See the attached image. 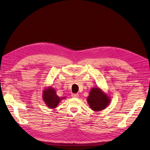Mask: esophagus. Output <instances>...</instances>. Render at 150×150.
Listing matches in <instances>:
<instances>
[{"label":"esophagus","mask_w":150,"mask_h":150,"mask_svg":"<svg viewBox=\"0 0 150 150\" xmlns=\"http://www.w3.org/2000/svg\"><path fill=\"white\" fill-rule=\"evenodd\" d=\"M72 96L73 98H79L78 94H72Z\"/></svg>","instance_id":"34e87169"}]
</instances>
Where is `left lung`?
<instances>
[{
	"instance_id": "1",
	"label": "left lung",
	"mask_w": 150,
	"mask_h": 150,
	"mask_svg": "<svg viewBox=\"0 0 150 150\" xmlns=\"http://www.w3.org/2000/svg\"><path fill=\"white\" fill-rule=\"evenodd\" d=\"M110 98L98 87L91 89L87 99L90 108L96 111L105 109L110 103Z\"/></svg>"
}]
</instances>
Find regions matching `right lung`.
<instances>
[{"instance_id": "right-lung-1", "label": "right lung", "mask_w": 150, "mask_h": 150, "mask_svg": "<svg viewBox=\"0 0 150 150\" xmlns=\"http://www.w3.org/2000/svg\"><path fill=\"white\" fill-rule=\"evenodd\" d=\"M42 97L44 103L50 108H55L61 99L65 98L59 97L56 91L51 87H49L44 91Z\"/></svg>"}]
</instances>
